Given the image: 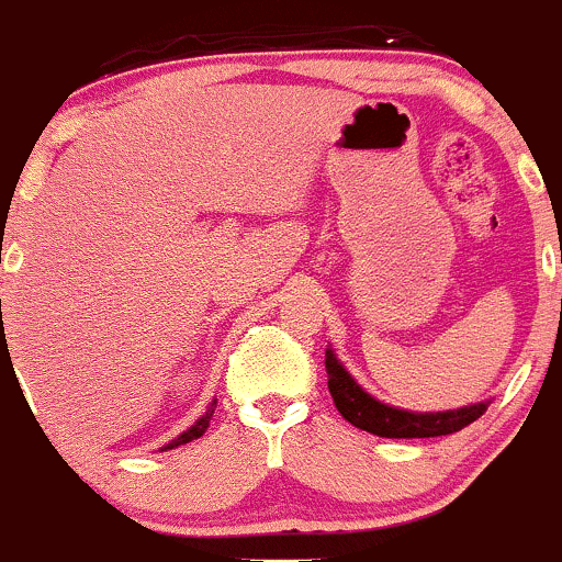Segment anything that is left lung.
<instances>
[{
  "label": "left lung",
  "instance_id": "1",
  "mask_svg": "<svg viewBox=\"0 0 562 562\" xmlns=\"http://www.w3.org/2000/svg\"><path fill=\"white\" fill-rule=\"evenodd\" d=\"M325 367H327V389L335 406L348 423L357 428L375 434L383 438H434V436H449L457 430L468 428L486 412V402L460 406V409L447 412H406L396 409L378 402L370 396L362 385L357 383L346 372V367L338 362V357L327 348L325 351Z\"/></svg>",
  "mask_w": 562,
  "mask_h": 562
}]
</instances>
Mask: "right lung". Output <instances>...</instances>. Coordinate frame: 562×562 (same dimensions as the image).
<instances>
[{
    "label": "right lung",
    "mask_w": 562,
    "mask_h": 562,
    "mask_svg": "<svg viewBox=\"0 0 562 562\" xmlns=\"http://www.w3.org/2000/svg\"><path fill=\"white\" fill-rule=\"evenodd\" d=\"M214 406H216V398L214 402L209 404V409H205V415L200 417V420H195V425H190V428L184 430L182 436L179 438H173L171 443H166L164 449H173V447H182V443H190V441H195V438H200L205 434V428H209V423H211V417H214Z\"/></svg>",
    "instance_id": "1"
}]
</instances>
